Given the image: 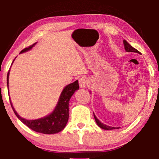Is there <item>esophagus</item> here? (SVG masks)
I'll list each match as a JSON object with an SVG mask.
<instances>
[{"instance_id": "1", "label": "esophagus", "mask_w": 159, "mask_h": 159, "mask_svg": "<svg viewBox=\"0 0 159 159\" xmlns=\"http://www.w3.org/2000/svg\"><path fill=\"white\" fill-rule=\"evenodd\" d=\"M87 77H84V76H82L79 79V84H80V87L81 88H84L86 86V84H87Z\"/></svg>"}]
</instances>
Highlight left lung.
I'll return each mask as SVG.
<instances>
[{"label": "left lung", "mask_w": 159, "mask_h": 159, "mask_svg": "<svg viewBox=\"0 0 159 159\" xmlns=\"http://www.w3.org/2000/svg\"><path fill=\"white\" fill-rule=\"evenodd\" d=\"M124 43V45H125V48L126 50V51L127 52H134V53H140V52H139L138 50L134 48L133 47L131 46L129 43H128L127 41L126 40H124L123 41ZM94 118H95V120L96 121L97 125L99 126L100 127L102 128V129H107V130H111V129H119V127H109V126H107L106 125H104V124L101 123V121H100L98 119H97V117L95 116V115L94 114Z\"/></svg>", "instance_id": "left-lung-1"}]
</instances>
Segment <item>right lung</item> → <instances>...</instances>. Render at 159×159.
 <instances>
[{
  "label": "right lung",
  "mask_w": 159,
  "mask_h": 159,
  "mask_svg": "<svg viewBox=\"0 0 159 159\" xmlns=\"http://www.w3.org/2000/svg\"><path fill=\"white\" fill-rule=\"evenodd\" d=\"M35 44L36 43L29 47L25 48V49H23L20 52V53L30 51ZM9 71L10 70L8 71L7 74L8 89ZM77 90H79L78 80H76L73 83L69 84L65 87L60 95L59 100H58L55 109L51 114L48 115V116L43 117V118L35 119V120H27V119L21 118L13 107L11 101L10 103L16 116L18 117V119L21 122H23L30 129L37 132H40V133L43 134H56L61 131L66 127V125L69 119V100L72 96L74 93Z\"/></svg>",
  "instance_id": "add662e5"
}]
</instances>
